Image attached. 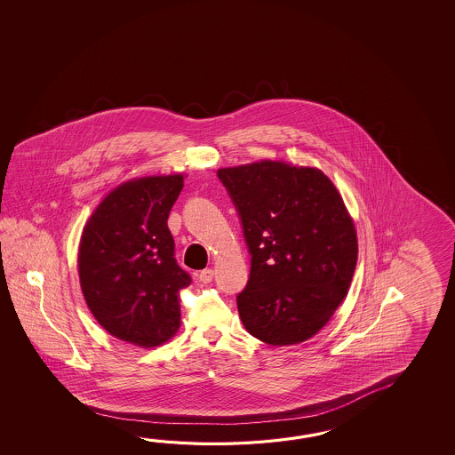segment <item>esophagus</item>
Returning <instances> with one entry per match:
<instances>
[{
  "mask_svg": "<svg viewBox=\"0 0 455 455\" xmlns=\"http://www.w3.org/2000/svg\"><path fill=\"white\" fill-rule=\"evenodd\" d=\"M214 271L212 268H206V270L202 271L200 273V276H198V280L202 281V283H210V281L213 280Z\"/></svg>",
  "mask_w": 455,
  "mask_h": 455,
  "instance_id": "esophagus-1",
  "label": "esophagus"
}]
</instances>
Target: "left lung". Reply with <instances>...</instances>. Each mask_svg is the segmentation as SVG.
<instances>
[{
    "instance_id": "8db88e82",
    "label": "left lung",
    "mask_w": 455,
    "mask_h": 455,
    "mask_svg": "<svg viewBox=\"0 0 455 455\" xmlns=\"http://www.w3.org/2000/svg\"><path fill=\"white\" fill-rule=\"evenodd\" d=\"M251 253L242 323L273 347L314 337L348 294L358 239L339 190L314 167L260 161L218 171Z\"/></svg>"
}]
</instances>
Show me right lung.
Segmentation results:
<instances>
[{"label":"right lung","instance_id":"add662e5","mask_svg":"<svg viewBox=\"0 0 455 455\" xmlns=\"http://www.w3.org/2000/svg\"><path fill=\"white\" fill-rule=\"evenodd\" d=\"M184 188L180 174L118 185L89 218L77 267L87 307L118 339L151 348L180 327L179 291L192 278L175 260L167 228Z\"/></svg>","mask_w":455,"mask_h":455}]
</instances>
